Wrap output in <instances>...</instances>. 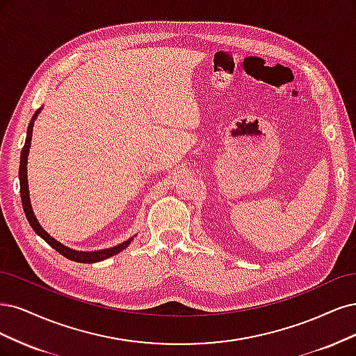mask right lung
Masks as SVG:
<instances>
[{
  "instance_id": "obj_1",
  "label": "right lung",
  "mask_w": 356,
  "mask_h": 356,
  "mask_svg": "<svg viewBox=\"0 0 356 356\" xmlns=\"http://www.w3.org/2000/svg\"><path fill=\"white\" fill-rule=\"evenodd\" d=\"M41 112V108L33 113V117L28 125V131H26V140H25V146L22 147V154H20V167H19V180H20V198H22V205H24V211L26 214V219L29 222V225L32 226L33 231H35L37 235H40L45 243H47L51 248H54L56 251H59L62 256H65L66 259L74 260V261H79V263H96L100 260H105L108 257H112L118 254L120 251H122L124 248H127L129 244L134 239V236H131L130 239L124 241L122 244H118L115 247L111 248H105V250H97V251H76L72 250L70 247L63 245L59 241H56L53 236H50L47 232L44 231L41 227L40 222L37 220L35 214L32 211V205H31V200H29V189H28V154H29V146H31V140H32V127H33V121L37 120L38 113Z\"/></svg>"
}]
</instances>
